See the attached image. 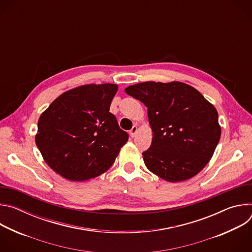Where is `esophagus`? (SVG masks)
Instances as JSON below:
<instances>
[{"mask_svg":"<svg viewBox=\"0 0 252 252\" xmlns=\"http://www.w3.org/2000/svg\"><path fill=\"white\" fill-rule=\"evenodd\" d=\"M136 131H137V126H133L131 127V129L129 130V134H130V136H131V137H134V135H135Z\"/></svg>","mask_w":252,"mask_h":252,"instance_id":"34e87169","label":"esophagus"}]
</instances>
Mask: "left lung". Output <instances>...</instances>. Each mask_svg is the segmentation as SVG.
<instances>
[{"label":"left lung","instance_id":"1","mask_svg":"<svg viewBox=\"0 0 252 252\" xmlns=\"http://www.w3.org/2000/svg\"><path fill=\"white\" fill-rule=\"evenodd\" d=\"M125 91L148 107L154 133L152 146L142 153L147 167L170 183L197 174L220 138L215 107L197 90L181 82H146Z\"/></svg>","mask_w":252,"mask_h":252}]
</instances>
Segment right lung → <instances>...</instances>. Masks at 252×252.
Here are the masks:
<instances>
[{
  "instance_id": "1",
  "label": "right lung",
  "mask_w": 252,
  "mask_h": 252,
  "mask_svg": "<svg viewBox=\"0 0 252 252\" xmlns=\"http://www.w3.org/2000/svg\"><path fill=\"white\" fill-rule=\"evenodd\" d=\"M117 91L114 84L81 86L62 94L41 115L35 145L53 170L83 182L113 165L128 139L110 113Z\"/></svg>"
}]
</instances>
